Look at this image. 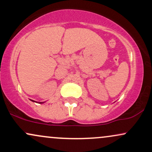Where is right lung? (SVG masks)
I'll list each match as a JSON object with an SVG mask.
<instances>
[{
  "instance_id": "right-lung-1",
  "label": "right lung",
  "mask_w": 152,
  "mask_h": 152,
  "mask_svg": "<svg viewBox=\"0 0 152 152\" xmlns=\"http://www.w3.org/2000/svg\"><path fill=\"white\" fill-rule=\"evenodd\" d=\"M32 102H34V101H32ZM43 102H40V104H43Z\"/></svg>"
}]
</instances>
